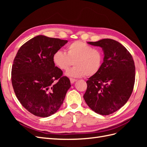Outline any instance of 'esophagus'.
Wrapping results in <instances>:
<instances>
[{
	"label": "esophagus",
	"instance_id": "1",
	"mask_svg": "<svg viewBox=\"0 0 147 147\" xmlns=\"http://www.w3.org/2000/svg\"><path fill=\"white\" fill-rule=\"evenodd\" d=\"M70 83H74V82H75L77 81V80H76V79H74V78H70Z\"/></svg>",
	"mask_w": 147,
	"mask_h": 147
}]
</instances>
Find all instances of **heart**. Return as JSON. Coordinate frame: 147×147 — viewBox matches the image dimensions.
<instances>
[{"instance_id": "heart-1", "label": "heart", "mask_w": 147, "mask_h": 147, "mask_svg": "<svg viewBox=\"0 0 147 147\" xmlns=\"http://www.w3.org/2000/svg\"><path fill=\"white\" fill-rule=\"evenodd\" d=\"M67 52L56 51L53 56L55 64L62 70H68L74 62V67L65 73L67 76L79 78L92 77L99 73L104 61V53L86 42L75 41L67 47Z\"/></svg>"}]
</instances>
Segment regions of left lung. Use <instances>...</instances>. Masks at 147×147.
<instances>
[{
  "label": "left lung",
  "instance_id": "1",
  "mask_svg": "<svg viewBox=\"0 0 147 147\" xmlns=\"http://www.w3.org/2000/svg\"><path fill=\"white\" fill-rule=\"evenodd\" d=\"M88 43L101 47L104 57L99 73L86 82L84 99L96 113L112 114L121 108L132 94L136 76L134 60L127 49L114 40Z\"/></svg>",
  "mask_w": 147,
  "mask_h": 147
}]
</instances>
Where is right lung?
Listing matches in <instances>:
<instances>
[{"instance_id":"add662e5","label":"right lung","mask_w":147,"mask_h":147,"mask_svg":"<svg viewBox=\"0 0 147 147\" xmlns=\"http://www.w3.org/2000/svg\"><path fill=\"white\" fill-rule=\"evenodd\" d=\"M67 42L37 35L20 47L13 61L11 83L16 96L35 116L55 113L71 86L70 80L53 61L54 53Z\"/></svg>"}]
</instances>
